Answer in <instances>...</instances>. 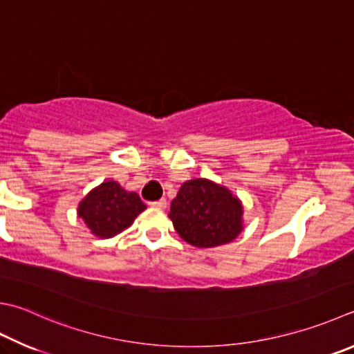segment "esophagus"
Returning a JSON list of instances; mask_svg holds the SVG:
<instances>
[{
  "label": "esophagus",
  "instance_id": "esophagus-1",
  "mask_svg": "<svg viewBox=\"0 0 354 354\" xmlns=\"http://www.w3.org/2000/svg\"><path fill=\"white\" fill-rule=\"evenodd\" d=\"M149 206H152V208L165 209L166 208V200L165 198H160V200H157V202H149Z\"/></svg>",
  "mask_w": 354,
  "mask_h": 354
}]
</instances>
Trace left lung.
<instances>
[{"mask_svg":"<svg viewBox=\"0 0 354 354\" xmlns=\"http://www.w3.org/2000/svg\"><path fill=\"white\" fill-rule=\"evenodd\" d=\"M168 217L178 236L197 248L230 243L243 231L242 200L209 178H191L180 186Z\"/></svg>","mask_w":354,"mask_h":354,"instance_id":"1","label":"left lung"}]
</instances>
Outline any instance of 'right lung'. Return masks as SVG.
I'll use <instances>...</instances> for the list:
<instances>
[{
  "mask_svg": "<svg viewBox=\"0 0 354 354\" xmlns=\"http://www.w3.org/2000/svg\"><path fill=\"white\" fill-rule=\"evenodd\" d=\"M146 209L137 192L122 188L115 180L100 183L78 203L77 214L98 239H111L134 223Z\"/></svg>",
  "mask_w": 354,
  "mask_h": 354,
  "instance_id": "right-lung-1",
  "label": "right lung"
}]
</instances>
